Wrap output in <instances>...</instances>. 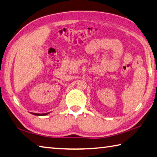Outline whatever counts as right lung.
Instances as JSON below:
<instances>
[{"label": "right lung", "instance_id": "right-lung-1", "mask_svg": "<svg viewBox=\"0 0 157 157\" xmlns=\"http://www.w3.org/2000/svg\"><path fill=\"white\" fill-rule=\"evenodd\" d=\"M32 114H33L35 115H46L48 114V113H33Z\"/></svg>", "mask_w": 157, "mask_h": 157}]
</instances>
